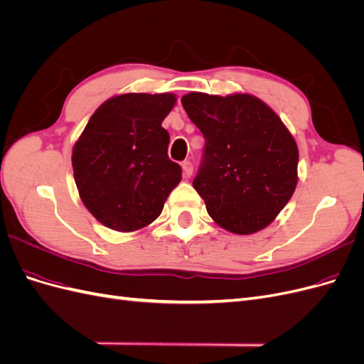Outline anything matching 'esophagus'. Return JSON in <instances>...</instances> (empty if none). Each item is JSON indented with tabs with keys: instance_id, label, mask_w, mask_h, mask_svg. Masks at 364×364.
<instances>
[{
	"instance_id": "esophagus-1",
	"label": "esophagus",
	"mask_w": 364,
	"mask_h": 364,
	"mask_svg": "<svg viewBox=\"0 0 364 364\" xmlns=\"http://www.w3.org/2000/svg\"><path fill=\"white\" fill-rule=\"evenodd\" d=\"M182 170H183L185 178H190V176L193 174V164L190 161H185L182 164Z\"/></svg>"
}]
</instances>
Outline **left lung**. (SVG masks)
I'll use <instances>...</instances> for the list:
<instances>
[{"label":"left lung","instance_id":"obj_1","mask_svg":"<svg viewBox=\"0 0 364 364\" xmlns=\"http://www.w3.org/2000/svg\"><path fill=\"white\" fill-rule=\"evenodd\" d=\"M181 102L205 138L193 186L208 214L240 235L270 225L297 183L299 151L281 118L247 94L190 92Z\"/></svg>","mask_w":364,"mask_h":364}]
</instances>
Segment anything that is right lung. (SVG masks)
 Masks as SVG:
<instances>
[{
	"label": "right lung",
	"mask_w": 364,
	"mask_h": 364,
	"mask_svg": "<svg viewBox=\"0 0 364 364\" xmlns=\"http://www.w3.org/2000/svg\"><path fill=\"white\" fill-rule=\"evenodd\" d=\"M173 94H123L109 98L87 121L73 149L80 199L98 222L130 232L158 218L182 168L167 151L161 124Z\"/></svg>",
	"instance_id": "1"
}]
</instances>
